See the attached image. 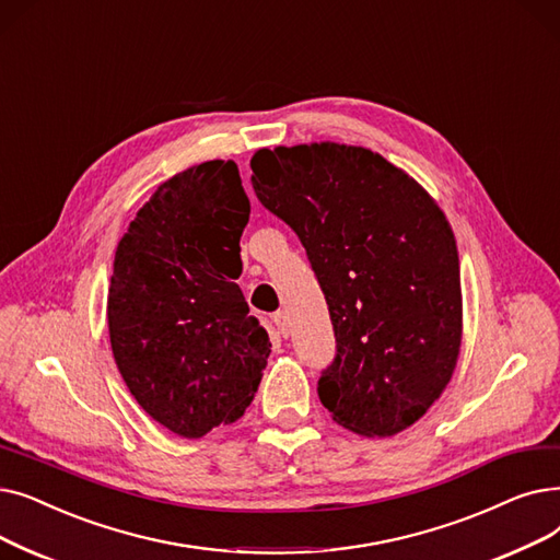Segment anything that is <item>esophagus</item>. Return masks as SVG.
<instances>
[{"label": "esophagus", "instance_id": "1", "mask_svg": "<svg viewBox=\"0 0 560 560\" xmlns=\"http://www.w3.org/2000/svg\"><path fill=\"white\" fill-rule=\"evenodd\" d=\"M271 324H273V332L278 337H287L289 335V318L284 312H276L271 314Z\"/></svg>", "mask_w": 560, "mask_h": 560}]
</instances>
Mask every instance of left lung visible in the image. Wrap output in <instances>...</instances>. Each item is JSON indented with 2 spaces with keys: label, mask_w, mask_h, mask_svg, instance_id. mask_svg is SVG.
<instances>
[{
  "label": "left lung",
  "mask_w": 560,
  "mask_h": 560,
  "mask_svg": "<svg viewBox=\"0 0 560 560\" xmlns=\"http://www.w3.org/2000/svg\"><path fill=\"white\" fill-rule=\"evenodd\" d=\"M250 168L328 303L335 358L318 398L353 433H401L440 398L460 351V261L442 209L366 148L259 150Z\"/></svg>",
  "instance_id": "obj_1"
}]
</instances>
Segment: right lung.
I'll return each instance as SVG.
<instances>
[{"instance_id":"right-lung-1","label":"right lung","mask_w":560,"mask_h":560,"mask_svg":"<svg viewBox=\"0 0 560 560\" xmlns=\"http://www.w3.org/2000/svg\"><path fill=\"white\" fill-rule=\"evenodd\" d=\"M250 200L234 162H205L159 186L120 238L109 284L116 364L139 406L202 438L250 406L271 341L242 289Z\"/></svg>"}]
</instances>
